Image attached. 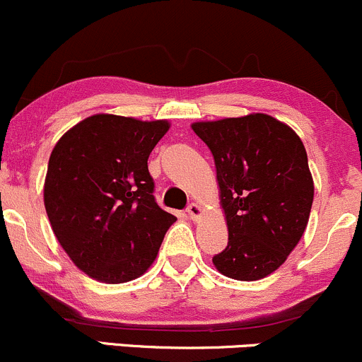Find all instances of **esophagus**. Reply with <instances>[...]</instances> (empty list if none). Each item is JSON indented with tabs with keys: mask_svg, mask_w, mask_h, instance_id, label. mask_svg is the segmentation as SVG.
Instances as JSON below:
<instances>
[{
	"mask_svg": "<svg viewBox=\"0 0 362 362\" xmlns=\"http://www.w3.org/2000/svg\"><path fill=\"white\" fill-rule=\"evenodd\" d=\"M187 215L191 216L192 220H196L197 216L201 215V206H199V204H197V203L189 204V206H187Z\"/></svg>",
	"mask_w": 362,
	"mask_h": 362,
	"instance_id": "1",
	"label": "esophagus"
}]
</instances>
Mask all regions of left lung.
<instances>
[{
	"label": "left lung",
	"instance_id": "8db88e82",
	"mask_svg": "<svg viewBox=\"0 0 362 362\" xmlns=\"http://www.w3.org/2000/svg\"><path fill=\"white\" fill-rule=\"evenodd\" d=\"M215 159L229 243L223 276L257 281L279 269L309 222L314 182L302 140L267 114L194 123Z\"/></svg>",
	"mask_w": 362,
	"mask_h": 362
}]
</instances>
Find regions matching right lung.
Here are the masks:
<instances>
[{"label": "right lung", "instance_id": "1", "mask_svg": "<svg viewBox=\"0 0 362 362\" xmlns=\"http://www.w3.org/2000/svg\"><path fill=\"white\" fill-rule=\"evenodd\" d=\"M168 121L95 114L53 147L45 208L76 267L109 284L142 276L175 216L154 197L147 159Z\"/></svg>", "mask_w": 362, "mask_h": 362}]
</instances>
